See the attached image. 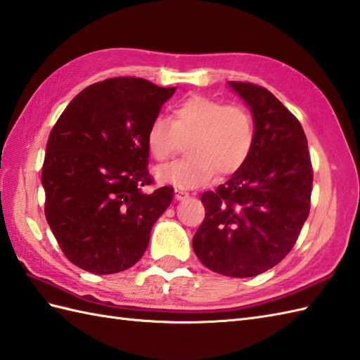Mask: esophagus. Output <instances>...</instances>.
<instances>
[{
    "label": "esophagus",
    "instance_id": "1",
    "mask_svg": "<svg viewBox=\"0 0 360 360\" xmlns=\"http://www.w3.org/2000/svg\"><path fill=\"white\" fill-rule=\"evenodd\" d=\"M174 196H176L178 200H181V199L188 198V193L184 188H181V187H174Z\"/></svg>",
    "mask_w": 360,
    "mask_h": 360
}]
</instances>
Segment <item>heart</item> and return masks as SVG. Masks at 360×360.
Returning <instances> with one entry per match:
<instances>
[{"instance_id":"b5f03b06","label":"heart","mask_w":360,"mask_h":360,"mask_svg":"<svg viewBox=\"0 0 360 360\" xmlns=\"http://www.w3.org/2000/svg\"><path fill=\"white\" fill-rule=\"evenodd\" d=\"M182 141H188V156L161 167L156 176L184 188L200 187L216 173L230 176L245 165L255 144V122L245 107L191 95L172 107L170 120L155 116L146 131L148 152L160 162L169 161Z\"/></svg>"}]
</instances>
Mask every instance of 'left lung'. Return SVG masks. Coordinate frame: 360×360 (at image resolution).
<instances>
[{
	"mask_svg": "<svg viewBox=\"0 0 360 360\" xmlns=\"http://www.w3.org/2000/svg\"><path fill=\"white\" fill-rule=\"evenodd\" d=\"M230 86L252 108L255 144L239 172L200 196L205 218L193 250L214 273L252 278L295 247L310 213L313 165L302 125L270 90L242 81Z\"/></svg>",
	"mask_w": 360,
	"mask_h": 360,
	"instance_id": "1",
	"label": "left lung"
}]
</instances>
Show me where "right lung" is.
Listing matches in <instances>:
<instances>
[{"mask_svg": "<svg viewBox=\"0 0 360 360\" xmlns=\"http://www.w3.org/2000/svg\"><path fill=\"white\" fill-rule=\"evenodd\" d=\"M176 87L142 78L95 82L75 96L47 141L44 213L64 256L95 274L135 265L173 199L148 173L146 131Z\"/></svg>", "mask_w": 360, "mask_h": 360, "instance_id": "right-lung-1", "label": "right lung"}]
</instances>
